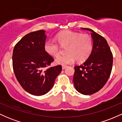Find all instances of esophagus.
Instances as JSON below:
<instances>
[{
  "label": "esophagus",
  "instance_id": "1",
  "mask_svg": "<svg viewBox=\"0 0 122 122\" xmlns=\"http://www.w3.org/2000/svg\"><path fill=\"white\" fill-rule=\"evenodd\" d=\"M67 67V66H66V65H62V69H65Z\"/></svg>",
  "mask_w": 122,
  "mask_h": 122
}]
</instances>
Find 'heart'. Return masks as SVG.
<instances>
[{
    "mask_svg": "<svg viewBox=\"0 0 122 122\" xmlns=\"http://www.w3.org/2000/svg\"><path fill=\"white\" fill-rule=\"evenodd\" d=\"M56 38L61 46L66 47V53L55 60L57 65H69L76 60L79 62H84L91 54L93 41L90 35L86 33L80 34L71 30H64L58 33ZM44 49L51 56H59L60 47L55 42L47 41L45 43Z\"/></svg>",
    "mask_w": 122,
    "mask_h": 122,
    "instance_id": "b5f03b06",
    "label": "heart"
}]
</instances>
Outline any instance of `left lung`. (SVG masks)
Instances as JSON below:
<instances>
[{
    "instance_id": "8db88e82",
    "label": "left lung",
    "mask_w": 122,
    "mask_h": 122,
    "mask_svg": "<svg viewBox=\"0 0 122 122\" xmlns=\"http://www.w3.org/2000/svg\"><path fill=\"white\" fill-rule=\"evenodd\" d=\"M93 49L91 55L83 64L75 66L73 84L82 95H92L102 89L110 77L113 63L112 53L104 37L90 29Z\"/></svg>"
}]
</instances>
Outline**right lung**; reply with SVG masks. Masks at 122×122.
<instances>
[{"instance_id":"obj_1","label":"right lung","mask_w":122,"mask_h":122,"mask_svg":"<svg viewBox=\"0 0 122 122\" xmlns=\"http://www.w3.org/2000/svg\"><path fill=\"white\" fill-rule=\"evenodd\" d=\"M45 31L31 32L15 45L12 53V66L16 79L30 94L41 96L52 88L62 71L61 65L50 67L54 61L44 49Z\"/></svg>"}]
</instances>
